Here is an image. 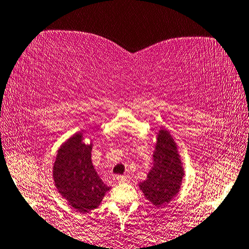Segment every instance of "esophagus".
Listing matches in <instances>:
<instances>
[{
	"instance_id": "1",
	"label": "esophagus",
	"mask_w": 249,
	"mask_h": 249,
	"mask_svg": "<svg viewBox=\"0 0 249 249\" xmlns=\"http://www.w3.org/2000/svg\"><path fill=\"white\" fill-rule=\"evenodd\" d=\"M116 180H117L118 184H125L129 180V177L128 176H117Z\"/></svg>"
}]
</instances>
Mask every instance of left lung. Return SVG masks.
Instances as JSON below:
<instances>
[{
    "mask_svg": "<svg viewBox=\"0 0 249 249\" xmlns=\"http://www.w3.org/2000/svg\"><path fill=\"white\" fill-rule=\"evenodd\" d=\"M184 177L177 144L167 129L161 128L157 135L153 152V167L145 180L139 184L148 201L157 208L169 203L180 190Z\"/></svg>",
    "mask_w": 249,
    "mask_h": 249,
    "instance_id": "left-lung-1",
    "label": "left lung"
}]
</instances>
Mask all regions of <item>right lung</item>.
I'll use <instances>...</instances> for the list:
<instances>
[{"label":"right lung","instance_id":"right-lung-1","mask_svg":"<svg viewBox=\"0 0 249 249\" xmlns=\"http://www.w3.org/2000/svg\"><path fill=\"white\" fill-rule=\"evenodd\" d=\"M82 132L75 133L58 149L53 178L58 193L79 212L98 208L110 190L98 176L91 161L92 143L86 144Z\"/></svg>","mask_w":249,"mask_h":249}]
</instances>
